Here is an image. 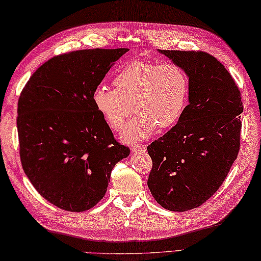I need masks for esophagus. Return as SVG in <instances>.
<instances>
[{
  "mask_svg": "<svg viewBox=\"0 0 261 261\" xmlns=\"http://www.w3.org/2000/svg\"><path fill=\"white\" fill-rule=\"evenodd\" d=\"M131 150L132 151H135V152H139V151H145L146 150V147L145 146H134L131 148Z\"/></svg>",
  "mask_w": 261,
  "mask_h": 261,
  "instance_id": "1",
  "label": "esophagus"
}]
</instances>
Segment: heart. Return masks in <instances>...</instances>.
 Wrapping results in <instances>:
<instances>
[{"label":"heart","instance_id":"b5f03b06","mask_svg":"<svg viewBox=\"0 0 261 261\" xmlns=\"http://www.w3.org/2000/svg\"><path fill=\"white\" fill-rule=\"evenodd\" d=\"M113 87L94 88L92 102L111 130L121 131L131 114L122 140L138 143L147 140L157 127L169 129L178 123L185 112L190 81L180 66L174 63L154 64L135 60L118 71Z\"/></svg>","mask_w":261,"mask_h":261}]
</instances>
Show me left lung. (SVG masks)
Masks as SVG:
<instances>
[{
	"label": "left lung",
	"instance_id": "8db88e82",
	"mask_svg": "<svg viewBox=\"0 0 261 261\" xmlns=\"http://www.w3.org/2000/svg\"><path fill=\"white\" fill-rule=\"evenodd\" d=\"M185 70L190 104L178 123L147 147L148 187L166 210L184 212L213 196L240 149L243 111L234 80L212 55L160 50Z\"/></svg>",
	"mask_w": 261,
	"mask_h": 261
}]
</instances>
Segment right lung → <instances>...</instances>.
Masks as SVG:
<instances>
[{
  "label": "right lung",
  "mask_w": 261,
  "mask_h": 261,
  "mask_svg": "<svg viewBox=\"0 0 261 261\" xmlns=\"http://www.w3.org/2000/svg\"><path fill=\"white\" fill-rule=\"evenodd\" d=\"M129 49H84L41 65L22 90L18 125L22 168L40 195L68 212L104 197L111 171L130 149L114 139L92 93Z\"/></svg>",
  "instance_id": "obj_1"
}]
</instances>
